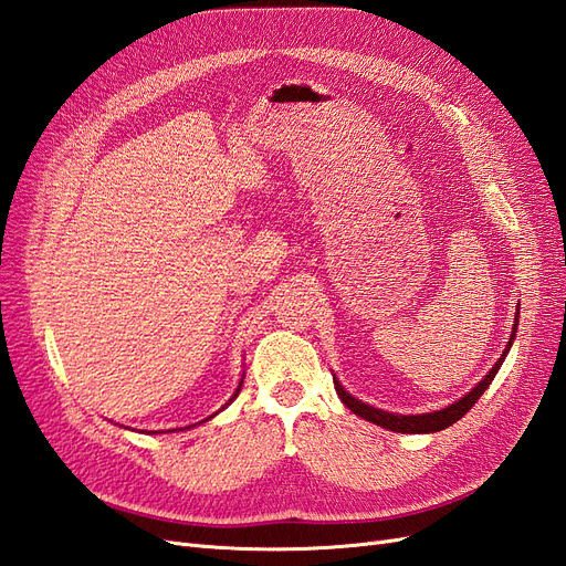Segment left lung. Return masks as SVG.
Returning <instances> with one entry per match:
<instances>
[{
  "instance_id": "obj_1",
  "label": "left lung",
  "mask_w": 566,
  "mask_h": 566,
  "mask_svg": "<svg viewBox=\"0 0 566 566\" xmlns=\"http://www.w3.org/2000/svg\"><path fill=\"white\" fill-rule=\"evenodd\" d=\"M515 333H517V318H515V328H512V335H510V342L507 347L503 352V356L495 361V366L489 370L486 378L479 382L470 394H465V397L458 399L455 403H451L449 408L443 410H434V413H424V416H397V413H385V410H378L373 406H366L358 399L349 397V394L342 389V385L335 380V391L337 397L342 399V403H345L352 413H356L358 418H364L373 424H380L385 427V430H391V432H403V434H430V432H439V430H447V427H451L453 422H458L462 416L468 413V410L479 401V397L489 389V385L493 382L495 373H499V368L503 366V358L505 354L510 352L512 347V339H515Z\"/></svg>"
}]
</instances>
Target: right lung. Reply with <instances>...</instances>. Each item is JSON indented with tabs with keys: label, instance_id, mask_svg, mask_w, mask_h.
Masks as SVG:
<instances>
[{
	"label": "right lung",
	"instance_id": "right-lung-1",
	"mask_svg": "<svg viewBox=\"0 0 566 566\" xmlns=\"http://www.w3.org/2000/svg\"><path fill=\"white\" fill-rule=\"evenodd\" d=\"M238 391H241V389H235V394H233V397H238Z\"/></svg>",
	"mask_w": 566,
	"mask_h": 566
}]
</instances>
